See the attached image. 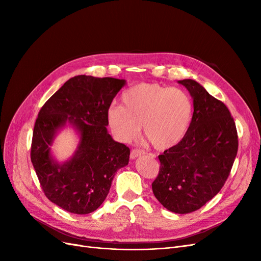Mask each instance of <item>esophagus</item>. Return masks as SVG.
Instances as JSON below:
<instances>
[{"instance_id": "obj_1", "label": "esophagus", "mask_w": 261, "mask_h": 261, "mask_svg": "<svg viewBox=\"0 0 261 261\" xmlns=\"http://www.w3.org/2000/svg\"><path fill=\"white\" fill-rule=\"evenodd\" d=\"M143 154H145V151H144L143 149L135 148V149H133L132 151H130V158H132V159H135V158H137L139 155H143Z\"/></svg>"}]
</instances>
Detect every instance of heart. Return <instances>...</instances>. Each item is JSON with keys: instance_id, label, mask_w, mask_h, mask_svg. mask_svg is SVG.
<instances>
[{"instance_id": "heart-1", "label": "heart", "mask_w": 261, "mask_h": 261, "mask_svg": "<svg viewBox=\"0 0 261 261\" xmlns=\"http://www.w3.org/2000/svg\"><path fill=\"white\" fill-rule=\"evenodd\" d=\"M122 106H111L107 118L110 127L123 141L138 136L141 125L146 138L158 150L174 147L183 139L194 114L189 94L173 87L138 84L126 90Z\"/></svg>"}]
</instances>
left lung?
<instances>
[{
  "mask_svg": "<svg viewBox=\"0 0 261 261\" xmlns=\"http://www.w3.org/2000/svg\"><path fill=\"white\" fill-rule=\"evenodd\" d=\"M194 99L191 126L177 145L159 155L155 198L175 213L200 209L223 187L238 154L235 122L222 101L193 80L179 81Z\"/></svg>",
  "mask_w": 261,
  "mask_h": 261,
  "instance_id": "left-lung-1",
  "label": "left lung"
}]
</instances>
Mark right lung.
I'll return each instance as SVG.
<instances>
[{"label": "right lung", "instance_id": "obj_1", "mask_svg": "<svg viewBox=\"0 0 261 261\" xmlns=\"http://www.w3.org/2000/svg\"><path fill=\"white\" fill-rule=\"evenodd\" d=\"M125 85L112 77L78 75L68 80L39 111L30 158L46 198L75 215H87L105 201L115 172L129 160V148L107 130V112ZM66 121L81 134L77 151L59 165L49 153L56 130Z\"/></svg>", "mask_w": 261, "mask_h": 261}]
</instances>
